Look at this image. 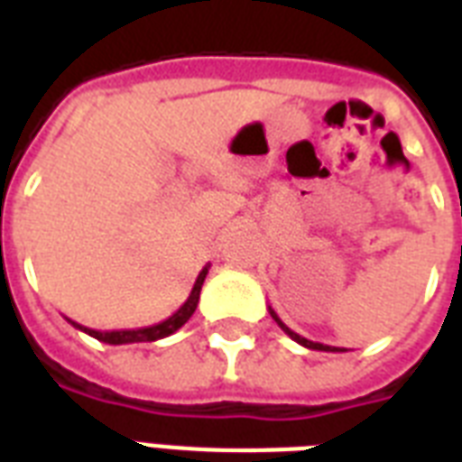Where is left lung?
<instances>
[{"label":"left lung","instance_id":"1","mask_svg":"<svg viewBox=\"0 0 462 462\" xmlns=\"http://www.w3.org/2000/svg\"><path fill=\"white\" fill-rule=\"evenodd\" d=\"M268 311H271V316H273V321L278 323V326H281V328L285 330V333H288V336L292 337V340H295V343L302 345V347H309V350H321V352H345V350H340V347H330V345H323V343H314V340H307V337H302V336H300V333H295V330H292V328H288V326H285V323L281 321V316L275 314L273 309L268 307Z\"/></svg>","mask_w":462,"mask_h":462}]
</instances>
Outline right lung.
<instances>
[{"mask_svg": "<svg viewBox=\"0 0 462 462\" xmlns=\"http://www.w3.org/2000/svg\"><path fill=\"white\" fill-rule=\"evenodd\" d=\"M208 268L210 266H203V271L199 273V278H196L194 288H191V295L187 297V302L181 304V307L177 309L170 319L155 323V326L136 328V330H96V328H86V326H81V323H76V321H71V326L83 330V333H88L90 337H96V340H100V343H107V345L153 343V340H160V337L172 336L174 330H180L196 311V304H199V297H201V285L203 281H206V275H208Z\"/></svg>", "mask_w": 462, "mask_h": 462, "instance_id": "1", "label": "right lung"}]
</instances>
